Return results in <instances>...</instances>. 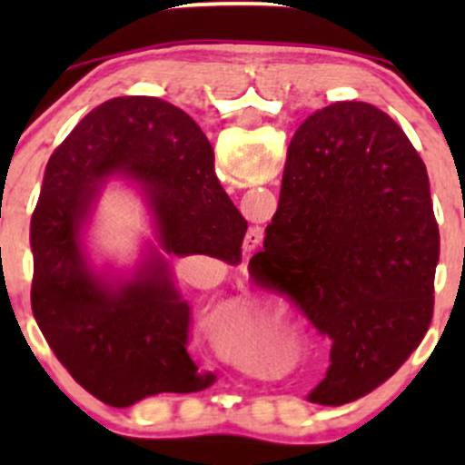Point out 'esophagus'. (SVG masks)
<instances>
[{"mask_svg": "<svg viewBox=\"0 0 465 465\" xmlns=\"http://www.w3.org/2000/svg\"><path fill=\"white\" fill-rule=\"evenodd\" d=\"M260 240H262V229H251L247 238H244V249H255L260 244Z\"/></svg>", "mask_w": 465, "mask_h": 465, "instance_id": "obj_1", "label": "esophagus"}]
</instances>
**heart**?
<instances>
[{
    "label": "heart",
    "instance_id": "heart-1",
    "mask_svg": "<svg viewBox=\"0 0 465 465\" xmlns=\"http://www.w3.org/2000/svg\"><path fill=\"white\" fill-rule=\"evenodd\" d=\"M210 341L216 354L238 370L271 376L280 356L275 314L247 302H225L210 314Z\"/></svg>",
    "mask_w": 465,
    "mask_h": 465
}]
</instances>
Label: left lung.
<instances>
[{
	"instance_id": "left-lung-1",
	"label": "left lung",
	"mask_w": 465,
	"mask_h": 465,
	"mask_svg": "<svg viewBox=\"0 0 465 465\" xmlns=\"http://www.w3.org/2000/svg\"><path fill=\"white\" fill-rule=\"evenodd\" d=\"M437 260L429 174L402 129L367 103L314 111L288 146L280 205L251 258L332 341L311 402H351L400 370L433 319Z\"/></svg>"
}]
</instances>
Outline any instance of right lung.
I'll use <instances>...</instances> for the list:
<instances>
[{"mask_svg":"<svg viewBox=\"0 0 465 465\" xmlns=\"http://www.w3.org/2000/svg\"><path fill=\"white\" fill-rule=\"evenodd\" d=\"M111 176L141 188L155 242L129 278L95 272L82 232ZM247 221L214 173L194 120L165 100H106L78 122L45 168L30 223L32 312L74 381L111 407L214 382L190 359V306L168 258L238 262Z\"/></svg>","mask_w":465,"mask_h":465,"instance_id":"add662e5","label":"right lung"}]
</instances>
